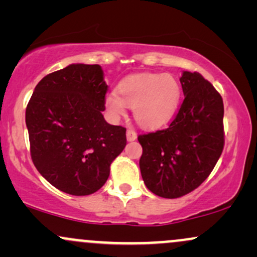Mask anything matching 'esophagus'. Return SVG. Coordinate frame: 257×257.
Returning <instances> with one entry per match:
<instances>
[{
    "instance_id": "esophagus-1",
    "label": "esophagus",
    "mask_w": 257,
    "mask_h": 257,
    "mask_svg": "<svg viewBox=\"0 0 257 257\" xmlns=\"http://www.w3.org/2000/svg\"><path fill=\"white\" fill-rule=\"evenodd\" d=\"M126 140L128 141L137 140V133L133 131V129H128V131H126Z\"/></svg>"
}]
</instances>
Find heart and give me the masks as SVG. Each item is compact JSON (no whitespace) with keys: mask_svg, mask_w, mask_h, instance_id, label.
Listing matches in <instances>:
<instances>
[{"mask_svg":"<svg viewBox=\"0 0 257 257\" xmlns=\"http://www.w3.org/2000/svg\"><path fill=\"white\" fill-rule=\"evenodd\" d=\"M181 85L169 73H138L123 78L117 93L105 98V107L112 118L125 114V106L133 107L134 118L143 128L157 129L167 124L178 110Z\"/></svg>","mask_w":257,"mask_h":257,"instance_id":"heart-1","label":"heart"}]
</instances>
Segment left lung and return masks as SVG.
Segmentation results:
<instances>
[{"instance_id": "8db88e82", "label": "left lung", "mask_w": 257, "mask_h": 257, "mask_svg": "<svg viewBox=\"0 0 257 257\" xmlns=\"http://www.w3.org/2000/svg\"><path fill=\"white\" fill-rule=\"evenodd\" d=\"M180 83L185 98L170 125L138 138L146 187L170 199L196 190L210 175L225 144L219 91L198 72L184 71Z\"/></svg>"}]
</instances>
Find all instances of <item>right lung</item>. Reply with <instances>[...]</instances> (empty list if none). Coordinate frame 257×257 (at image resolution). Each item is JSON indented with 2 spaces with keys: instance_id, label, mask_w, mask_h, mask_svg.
<instances>
[{
  "instance_id": "add662e5",
  "label": "right lung",
  "mask_w": 257,
  "mask_h": 257,
  "mask_svg": "<svg viewBox=\"0 0 257 257\" xmlns=\"http://www.w3.org/2000/svg\"><path fill=\"white\" fill-rule=\"evenodd\" d=\"M100 65L71 64L38 82L26 107L31 158L49 184L72 196L104 186L126 145L125 128L111 125Z\"/></svg>"
}]
</instances>
